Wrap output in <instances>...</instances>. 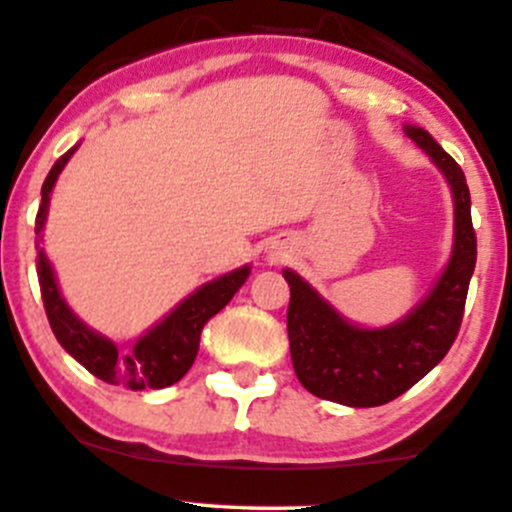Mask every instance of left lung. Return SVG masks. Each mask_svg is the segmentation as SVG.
<instances>
[{
  "instance_id": "obj_1",
  "label": "left lung",
  "mask_w": 512,
  "mask_h": 512,
  "mask_svg": "<svg viewBox=\"0 0 512 512\" xmlns=\"http://www.w3.org/2000/svg\"><path fill=\"white\" fill-rule=\"evenodd\" d=\"M406 136L440 167L454 199L452 257L428 299L389 328H357L299 274L284 269L291 289L286 330L294 372L303 389L342 406H384L442 362L462 325L466 291L476 267L471 196L462 167L423 128L406 126Z\"/></svg>"
}]
</instances>
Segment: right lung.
<instances>
[{"instance_id":"1","label":"right lung","mask_w":512,"mask_h":512,"mask_svg":"<svg viewBox=\"0 0 512 512\" xmlns=\"http://www.w3.org/2000/svg\"><path fill=\"white\" fill-rule=\"evenodd\" d=\"M67 150L63 157L53 165L48 172L46 182L41 189V206H38L36 216V233L41 235L43 223H46L50 192L55 187V179L63 172L72 153ZM38 269V284H41L43 306H46V316L50 328H53L55 338L65 347L67 355H72L82 364L87 372H92L97 379L106 384L123 386L131 391L143 389H165V386L177 384L189 367L194 364L196 352H199L201 330L209 323V318L216 316L226 303L233 299L235 291L245 284L250 267H240L235 272L223 274V277L213 279L204 284L199 291H194L189 299H184L165 320L155 325L153 330L140 338L136 345L119 350L111 340L104 335L94 333L82 323L75 313L70 311L63 296H60L58 282H55L53 267H50L43 247H38L36 257Z\"/></svg>"}]
</instances>
